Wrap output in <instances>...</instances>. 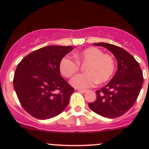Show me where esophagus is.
<instances>
[{"mask_svg": "<svg viewBox=\"0 0 149 149\" xmlns=\"http://www.w3.org/2000/svg\"><path fill=\"white\" fill-rule=\"evenodd\" d=\"M78 91L80 92H82V93H86V92H88V90H82V89H78Z\"/></svg>", "mask_w": 149, "mask_h": 149, "instance_id": "esophagus-1", "label": "esophagus"}]
</instances>
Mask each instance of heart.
Listing matches in <instances>:
<instances>
[{
    "label": "heart",
    "mask_w": 149,
    "mask_h": 149,
    "mask_svg": "<svg viewBox=\"0 0 149 149\" xmlns=\"http://www.w3.org/2000/svg\"><path fill=\"white\" fill-rule=\"evenodd\" d=\"M75 61L69 57L62 58L59 70L66 78H71L79 70V64L85 65V73L75 76L71 80V85L76 88L85 89L102 84L111 78L115 71V62L111 56L103 54L100 49L88 47L73 54Z\"/></svg>",
    "instance_id": "obj_1"
}]
</instances>
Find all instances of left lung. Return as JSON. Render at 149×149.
Instances as JSON below:
<instances>
[{
	"mask_svg": "<svg viewBox=\"0 0 149 149\" xmlns=\"http://www.w3.org/2000/svg\"><path fill=\"white\" fill-rule=\"evenodd\" d=\"M93 45L109 49L117 60L118 69L109 83L97 90V100L89 103V107L103 117L116 118L134 104L143 85L142 71L134 57L124 49L106 42Z\"/></svg>",
	"mask_w": 149,
	"mask_h": 149,
	"instance_id": "8db88e82",
	"label": "left lung"
}]
</instances>
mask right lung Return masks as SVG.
Masks as SVG:
<instances>
[{
  "label": "right lung",
  "instance_id": "obj_1",
  "mask_svg": "<svg viewBox=\"0 0 149 149\" xmlns=\"http://www.w3.org/2000/svg\"><path fill=\"white\" fill-rule=\"evenodd\" d=\"M72 46L43 47L26 56L17 65L13 85L22 107L36 118L59 115L69 103L74 89L60 75L59 64Z\"/></svg>",
  "mask_w": 149,
  "mask_h": 149
}]
</instances>
